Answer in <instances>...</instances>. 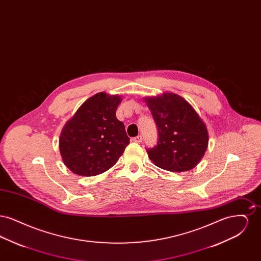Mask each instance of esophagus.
I'll use <instances>...</instances> for the list:
<instances>
[{
	"instance_id": "esophagus-1",
	"label": "esophagus",
	"mask_w": 261,
	"mask_h": 261,
	"mask_svg": "<svg viewBox=\"0 0 261 261\" xmlns=\"http://www.w3.org/2000/svg\"><path fill=\"white\" fill-rule=\"evenodd\" d=\"M131 141L134 142V143H141L142 142V136L134 137V138H132Z\"/></svg>"
}]
</instances>
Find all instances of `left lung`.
I'll list each match as a JSON object with an SVG mask.
<instances>
[{"label": "left lung", "instance_id": "left-lung-1", "mask_svg": "<svg viewBox=\"0 0 261 261\" xmlns=\"http://www.w3.org/2000/svg\"><path fill=\"white\" fill-rule=\"evenodd\" d=\"M159 130V141L149 149V160L171 172H184L196 167L208 146L206 125L198 112L181 96L166 92L146 97Z\"/></svg>", "mask_w": 261, "mask_h": 261}]
</instances>
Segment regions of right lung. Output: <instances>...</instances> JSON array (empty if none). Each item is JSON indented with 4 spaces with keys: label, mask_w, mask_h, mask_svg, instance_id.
Instances as JSON below:
<instances>
[{
    "label": "right lung",
    "mask_w": 261,
    "mask_h": 261,
    "mask_svg": "<svg viewBox=\"0 0 261 261\" xmlns=\"http://www.w3.org/2000/svg\"><path fill=\"white\" fill-rule=\"evenodd\" d=\"M119 95L100 92L84 101L62 128L59 148L65 166L80 176L103 173L116 163L130 139L116 118Z\"/></svg>",
    "instance_id": "obj_1"
}]
</instances>
